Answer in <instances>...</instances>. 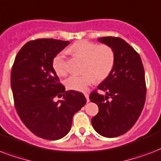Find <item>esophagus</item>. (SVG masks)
<instances>
[{"label":"esophagus","mask_w":161,"mask_h":161,"mask_svg":"<svg viewBox=\"0 0 161 161\" xmlns=\"http://www.w3.org/2000/svg\"><path fill=\"white\" fill-rule=\"evenodd\" d=\"M85 97H86V101H87V103L88 102H90V99H89V95L87 94V93H85Z\"/></svg>","instance_id":"34e87169"}]
</instances>
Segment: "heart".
<instances>
[{"mask_svg": "<svg viewBox=\"0 0 161 161\" xmlns=\"http://www.w3.org/2000/svg\"><path fill=\"white\" fill-rule=\"evenodd\" d=\"M69 52L75 56L84 58L81 75H74L65 80L68 89L77 92H85L90 85L105 80L110 75L115 63L114 51L109 45L98 44L88 40L75 42L69 48ZM53 70L59 76L68 74L67 59L64 53H58L52 62Z\"/></svg>", "mask_w": 161, "mask_h": 161, "instance_id": "heart-1", "label": "heart"}]
</instances>
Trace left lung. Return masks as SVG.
Listing matches in <instances>:
<instances>
[{"label": "left lung", "mask_w": 161, "mask_h": 161, "mask_svg": "<svg viewBox=\"0 0 161 161\" xmlns=\"http://www.w3.org/2000/svg\"><path fill=\"white\" fill-rule=\"evenodd\" d=\"M98 41L113 48L115 63L110 75L97 87L106 96L97 90L90 94L91 102L99 108L92 123L102 136L113 138L127 133L141 114L146 97L144 69L139 53L123 39L103 37Z\"/></svg>", "instance_id": "1"}]
</instances>
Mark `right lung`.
<instances>
[{
  "mask_svg": "<svg viewBox=\"0 0 161 161\" xmlns=\"http://www.w3.org/2000/svg\"><path fill=\"white\" fill-rule=\"evenodd\" d=\"M68 44V41L53 38L29 41L12 65L11 86L17 114L30 131L42 139L65 136L74 114L86 103L81 92L65 91L53 69V58ZM62 94V100L53 101Z\"/></svg>",
  "mask_w": 161,
  "mask_h": 161,
  "instance_id": "1",
  "label": "right lung"
}]
</instances>
